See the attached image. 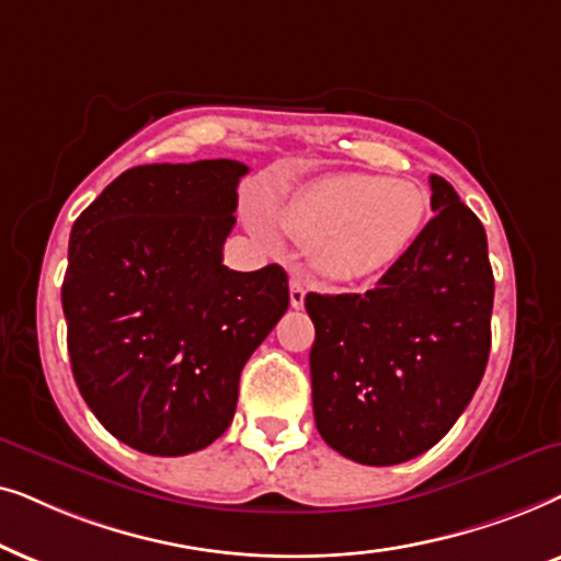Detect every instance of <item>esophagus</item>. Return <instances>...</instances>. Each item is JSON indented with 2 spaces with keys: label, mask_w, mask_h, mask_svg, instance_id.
<instances>
[{
  "label": "esophagus",
  "mask_w": 561,
  "mask_h": 561,
  "mask_svg": "<svg viewBox=\"0 0 561 561\" xmlns=\"http://www.w3.org/2000/svg\"><path fill=\"white\" fill-rule=\"evenodd\" d=\"M305 295H308V289H305V282L302 279H295L289 282V302H293V308L300 310L305 305Z\"/></svg>",
  "instance_id": "1"
}]
</instances>
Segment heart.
I'll return each mask as SVG.
<instances>
[{"label":"heart","instance_id":"obj_1","mask_svg":"<svg viewBox=\"0 0 561 561\" xmlns=\"http://www.w3.org/2000/svg\"><path fill=\"white\" fill-rule=\"evenodd\" d=\"M431 213L421 184L377 174H328L300 186L282 222L333 282L385 274L413 249Z\"/></svg>","mask_w":561,"mask_h":561}]
</instances>
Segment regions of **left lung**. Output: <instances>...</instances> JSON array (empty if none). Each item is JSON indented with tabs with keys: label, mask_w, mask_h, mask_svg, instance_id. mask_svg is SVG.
<instances>
[{
	"label": "left lung",
	"mask_w": 561,
	"mask_h": 561,
	"mask_svg": "<svg viewBox=\"0 0 561 561\" xmlns=\"http://www.w3.org/2000/svg\"><path fill=\"white\" fill-rule=\"evenodd\" d=\"M431 192L436 215L375 289L305 297L316 425L358 465H402L442 442L488 367V236L446 179L433 174Z\"/></svg>",
	"instance_id": "8db88e82"
}]
</instances>
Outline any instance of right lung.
Instances as JSON below:
<instances>
[{"label": "right lung", "mask_w": 561, "mask_h": 561, "mask_svg": "<svg viewBox=\"0 0 561 561\" xmlns=\"http://www.w3.org/2000/svg\"><path fill=\"white\" fill-rule=\"evenodd\" d=\"M230 159L119 174L71 228L61 302L81 398L112 436L184 457L233 421L249 356L287 312V272H233Z\"/></svg>", "instance_id": "1"}]
</instances>
